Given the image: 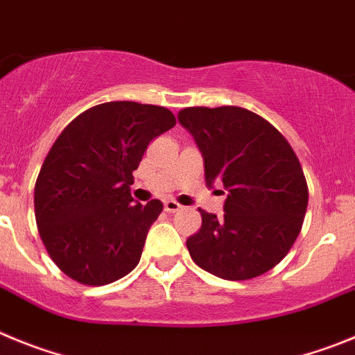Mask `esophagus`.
Instances as JSON below:
<instances>
[{
	"label": "esophagus",
	"mask_w": 355,
	"mask_h": 355,
	"mask_svg": "<svg viewBox=\"0 0 355 355\" xmlns=\"http://www.w3.org/2000/svg\"><path fill=\"white\" fill-rule=\"evenodd\" d=\"M182 205L180 203H177L175 200H166L164 201V210L166 212H177V210H180Z\"/></svg>",
	"instance_id": "esophagus-1"
}]
</instances>
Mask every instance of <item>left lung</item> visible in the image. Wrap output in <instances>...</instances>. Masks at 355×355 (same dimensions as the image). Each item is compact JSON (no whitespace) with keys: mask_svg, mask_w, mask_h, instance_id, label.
<instances>
[{"mask_svg":"<svg viewBox=\"0 0 355 355\" xmlns=\"http://www.w3.org/2000/svg\"><path fill=\"white\" fill-rule=\"evenodd\" d=\"M178 122L203 154L207 185L228 191L221 219L198 209L201 228L185 242L191 258L223 279L261 276L286 257L304 221L308 184L295 152L244 107H185Z\"/></svg>","mask_w":355,"mask_h":355,"instance_id":"8db88e82","label":"left lung"}]
</instances>
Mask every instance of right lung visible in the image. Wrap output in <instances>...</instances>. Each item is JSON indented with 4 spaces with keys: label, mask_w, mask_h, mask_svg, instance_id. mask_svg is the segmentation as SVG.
Here are the masks:
<instances>
[{
    "label": "right lung",
    "mask_w": 355,
    "mask_h": 355,
    "mask_svg": "<svg viewBox=\"0 0 355 355\" xmlns=\"http://www.w3.org/2000/svg\"><path fill=\"white\" fill-rule=\"evenodd\" d=\"M175 123L168 107L116 101L86 110L62 130L33 200L38 235L62 272L102 286L139 263L162 203H132V171L148 143Z\"/></svg>",
    "instance_id": "add662e5"
}]
</instances>
